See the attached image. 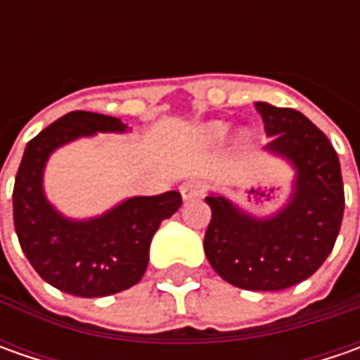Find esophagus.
<instances>
[{"label": "esophagus", "mask_w": 360, "mask_h": 360, "mask_svg": "<svg viewBox=\"0 0 360 360\" xmlns=\"http://www.w3.org/2000/svg\"><path fill=\"white\" fill-rule=\"evenodd\" d=\"M200 184L198 182H194V180H188L184 182L182 186H180V194H182V200H192V198H196V196H200Z\"/></svg>", "instance_id": "obj_1"}]
</instances>
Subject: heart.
<instances>
[{
  "mask_svg": "<svg viewBox=\"0 0 360 360\" xmlns=\"http://www.w3.org/2000/svg\"><path fill=\"white\" fill-rule=\"evenodd\" d=\"M226 134H229V124H226V122H212V124H208V126L204 128V140H206L208 144H220V142L226 138ZM248 138H250L248 131H240L242 142H246Z\"/></svg>",
  "mask_w": 360,
  "mask_h": 360,
  "instance_id": "heart-1",
  "label": "heart"
}]
</instances>
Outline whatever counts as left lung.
<instances>
[{
    "label": "left lung",
    "mask_w": 360,
    "mask_h": 360,
    "mask_svg": "<svg viewBox=\"0 0 360 360\" xmlns=\"http://www.w3.org/2000/svg\"><path fill=\"white\" fill-rule=\"evenodd\" d=\"M266 136L264 150L295 170L292 194L266 218L208 192L212 210L204 252L212 269L244 290H284L312 276L330 255L345 212L340 162L333 144L292 108L256 102Z\"/></svg>",
    "instance_id": "1"
}]
</instances>
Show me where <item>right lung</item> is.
Segmentation results:
<instances>
[{
    "label": "right lung",
    "instance_id": "1",
    "mask_svg": "<svg viewBox=\"0 0 360 360\" xmlns=\"http://www.w3.org/2000/svg\"><path fill=\"white\" fill-rule=\"evenodd\" d=\"M98 131L124 134L118 118L70 112L27 142L13 186V224L23 255L51 286L74 297L116 295L144 276L150 242L162 220L182 206L180 192L134 196L86 220L68 218L46 198L44 170L62 146Z\"/></svg>",
    "mask_w": 360,
    "mask_h": 360
}]
</instances>
